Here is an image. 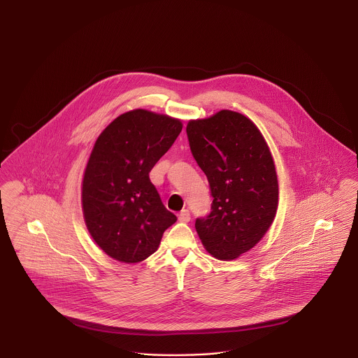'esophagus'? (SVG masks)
Wrapping results in <instances>:
<instances>
[{
  "mask_svg": "<svg viewBox=\"0 0 358 358\" xmlns=\"http://www.w3.org/2000/svg\"><path fill=\"white\" fill-rule=\"evenodd\" d=\"M178 220L181 222H190V213H189V210H187V209H182V210L180 212V215H178Z\"/></svg>",
  "mask_w": 358,
  "mask_h": 358,
  "instance_id": "esophagus-1",
  "label": "esophagus"
}]
</instances>
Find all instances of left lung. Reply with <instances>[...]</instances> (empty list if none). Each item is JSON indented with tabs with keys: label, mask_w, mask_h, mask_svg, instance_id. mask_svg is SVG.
<instances>
[{
	"label": "left lung",
	"mask_w": 358,
	"mask_h": 358,
	"mask_svg": "<svg viewBox=\"0 0 358 358\" xmlns=\"http://www.w3.org/2000/svg\"><path fill=\"white\" fill-rule=\"evenodd\" d=\"M187 134L213 197L210 213L196 220V231L210 255L236 259L273 224L279 194L273 155L255 123L229 110L190 120Z\"/></svg>",
	"instance_id": "obj_1"
}]
</instances>
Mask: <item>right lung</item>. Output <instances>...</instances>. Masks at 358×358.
Returning <instances> with one entry per match:
<instances>
[{
    "label": "right lung",
    "instance_id": "right-lung-1",
    "mask_svg": "<svg viewBox=\"0 0 358 358\" xmlns=\"http://www.w3.org/2000/svg\"><path fill=\"white\" fill-rule=\"evenodd\" d=\"M181 130V120L138 108L115 118L98 136L85 166L82 205L90 235L113 259L145 260L177 222L149 173Z\"/></svg>",
    "mask_w": 358,
    "mask_h": 358
}]
</instances>
